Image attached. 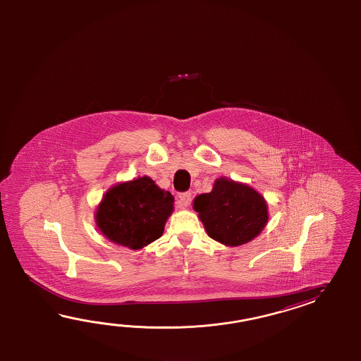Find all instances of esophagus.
<instances>
[{
    "label": "esophagus",
    "mask_w": 361,
    "mask_h": 361,
    "mask_svg": "<svg viewBox=\"0 0 361 361\" xmlns=\"http://www.w3.org/2000/svg\"><path fill=\"white\" fill-rule=\"evenodd\" d=\"M192 193L191 192H182L179 195V204L182 207H188L191 204Z\"/></svg>",
    "instance_id": "1"
}]
</instances>
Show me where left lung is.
Here are the masks:
<instances>
[{"label": "left lung", "instance_id": "8db88e82", "mask_svg": "<svg viewBox=\"0 0 361 361\" xmlns=\"http://www.w3.org/2000/svg\"><path fill=\"white\" fill-rule=\"evenodd\" d=\"M207 235L224 245L238 246L258 236L269 221L267 204L246 184L216 179L213 191L193 201Z\"/></svg>", "mask_w": 361, "mask_h": 361}]
</instances>
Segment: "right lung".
Segmentation results:
<instances>
[{
	"mask_svg": "<svg viewBox=\"0 0 361 361\" xmlns=\"http://www.w3.org/2000/svg\"><path fill=\"white\" fill-rule=\"evenodd\" d=\"M174 197L143 177L111 188L97 210V224L104 236L133 250L161 238L173 212Z\"/></svg>",
	"mask_w": 361,
	"mask_h": 361,
	"instance_id": "right-lung-1",
	"label": "right lung"
}]
</instances>
